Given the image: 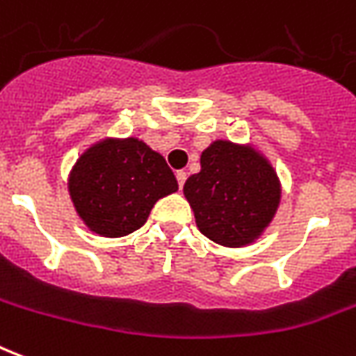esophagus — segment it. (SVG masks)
Listing matches in <instances>:
<instances>
[{"mask_svg":"<svg viewBox=\"0 0 356 356\" xmlns=\"http://www.w3.org/2000/svg\"><path fill=\"white\" fill-rule=\"evenodd\" d=\"M186 178H188V174L184 172V170H178V172H176V180H178V186H180V188H184Z\"/></svg>","mask_w":356,"mask_h":356,"instance_id":"esophagus-1","label":"esophagus"}]
</instances>
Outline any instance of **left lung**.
Here are the masks:
<instances>
[{
    "label": "left lung",
    "instance_id": "obj_1",
    "mask_svg": "<svg viewBox=\"0 0 356 356\" xmlns=\"http://www.w3.org/2000/svg\"><path fill=\"white\" fill-rule=\"evenodd\" d=\"M199 232L224 247L253 243L280 205V180L247 145L216 140L201 153V170L184 184Z\"/></svg>",
    "mask_w": 356,
    "mask_h": 356
}]
</instances>
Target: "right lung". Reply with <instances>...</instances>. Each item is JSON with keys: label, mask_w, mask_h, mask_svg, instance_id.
<instances>
[{"label": "right lung", "mask_w": 356, "mask_h": 356, "mask_svg": "<svg viewBox=\"0 0 356 356\" xmlns=\"http://www.w3.org/2000/svg\"><path fill=\"white\" fill-rule=\"evenodd\" d=\"M178 190L161 153L138 138H107L86 149L69 176L78 216L103 238L142 228L159 199Z\"/></svg>", "instance_id": "right-lung-1"}]
</instances>
